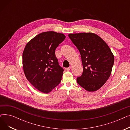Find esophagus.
<instances>
[{"label":"esophagus","instance_id":"obj_1","mask_svg":"<svg viewBox=\"0 0 130 130\" xmlns=\"http://www.w3.org/2000/svg\"><path fill=\"white\" fill-rule=\"evenodd\" d=\"M71 68L70 67H67V68H65V70L66 71H70V70H71Z\"/></svg>","mask_w":130,"mask_h":130}]
</instances>
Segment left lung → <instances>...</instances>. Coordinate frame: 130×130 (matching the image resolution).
<instances>
[{
    "label": "left lung",
    "mask_w": 130,
    "mask_h": 130,
    "mask_svg": "<svg viewBox=\"0 0 130 130\" xmlns=\"http://www.w3.org/2000/svg\"><path fill=\"white\" fill-rule=\"evenodd\" d=\"M69 36L78 50L83 65L77 83L87 91H97L110 76L113 54L104 41L94 33L70 34Z\"/></svg>",
    "instance_id": "left-lung-1"
}]
</instances>
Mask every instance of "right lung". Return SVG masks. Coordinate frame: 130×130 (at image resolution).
Segmentation results:
<instances>
[{
	"instance_id": "1",
	"label": "right lung",
	"mask_w": 130,
	"mask_h": 130,
	"mask_svg": "<svg viewBox=\"0 0 130 130\" xmlns=\"http://www.w3.org/2000/svg\"><path fill=\"white\" fill-rule=\"evenodd\" d=\"M55 31L40 33L27 44L23 53L25 76L38 91L48 93L60 82L64 70L59 65L55 50L65 38Z\"/></svg>"
}]
</instances>
